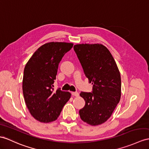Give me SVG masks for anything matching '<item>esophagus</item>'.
Masks as SVG:
<instances>
[{
    "instance_id": "34e87169",
    "label": "esophagus",
    "mask_w": 149,
    "mask_h": 149,
    "mask_svg": "<svg viewBox=\"0 0 149 149\" xmlns=\"http://www.w3.org/2000/svg\"><path fill=\"white\" fill-rule=\"evenodd\" d=\"M71 94L72 96H74V97H78L79 95V93L78 92H71Z\"/></svg>"
}]
</instances>
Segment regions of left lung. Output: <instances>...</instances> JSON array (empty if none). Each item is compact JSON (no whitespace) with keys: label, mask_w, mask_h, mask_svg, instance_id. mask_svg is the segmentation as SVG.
<instances>
[{"label":"left lung","mask_w":149,"mask_h":149,"mask_svg":"<svg viewBox=\"0 0 149 149\" xmlns=\"http://www.w3.org/2000/svg\"><path fill=\"white\" fill-rule=\"evenodd\" d=\"M74 50L89 82L92 92L79 94L85 106L79 110L81 120L92 126L102 124L111 117L121 99L120 72L112 54L99 43L77 44Z\"/></svg>","instance_id":"8db88e82"}]
</instances>
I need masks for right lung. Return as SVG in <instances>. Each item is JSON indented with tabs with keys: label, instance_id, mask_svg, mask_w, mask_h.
I'll list each match as a JSON object with an SVG mask.
<instances>
[{
	"label": "right lung",
	"instance_id": "obj_1",
	"mask_svg": "<svg viewBox=\"0 0 149 149\" xmlns=\"http://www.w3.org/2000/svg\"><path fill=\"white\" fill-rule=\"evenodd\" d=\"M73 46L66 42H49L36 50L24 67L23 93L31 115L42 123L56 120L71 94L60 88L54 91L60 61Z\"/></svg>",
	"mask_w": 149,
	"mask_h": 149
}]
</instances>
